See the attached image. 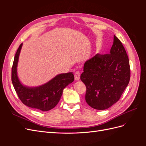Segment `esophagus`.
<instances>
[{
  "label": "esophagus",
  "mask_w": 146,
  "mask_h": 146,
  "mask_svg": "<svg viewBox=\"0 0 146 146\" xmlns=\"http://www.w3.org/2000/svg\"><path fill=\"white\" fill-rule=\"evenodd\" d=\"M74 77H75V80L78 81L80 80V72L79 71H77L74 74Z\"/></svg>",
  "instance_id": "34e87169"
}]
</instances>
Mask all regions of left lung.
I'll list each match as a JSON object with an SVG mask.
<instances>
[{"instance_id":"1","label":"left lung","mask_w":146,"mask_h":146,"mask_svg":"<svg viewBox=\"0 0 146 146\" xmlns=\"http://www.w3.org/2000/svg\"><path fill=\"white\" fill-rule=\"evenodd\" d=\"M113 40L110 54H97L88 60L80 76L86 87V103L96 110H106L116 103L130 81L126 51L114 35Z\"/></svg>"}]
</instances>
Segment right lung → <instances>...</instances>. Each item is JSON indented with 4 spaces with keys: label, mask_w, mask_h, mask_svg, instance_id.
<instances>
[{
    "label": "right lung",
    "mask_w": 146,
    "mask_h": 146,
    "mask_svg": "<svg viewBox=\"0 0 146 146\" xmlns=\"http://www.w3.org/2000/svg\"><path fill=\"white\" fill-rule=\"evenodd\" d=\"M23 44L17 49L13 61L11 80L16 93L24 105L29 107L47 111L58 104L63 91L74 80L72 72L56 75L51 80L41 85L29 86L22 83L17 75V65Z\"/></svg>",
    "instance_id": "1"
}]
</instances>
